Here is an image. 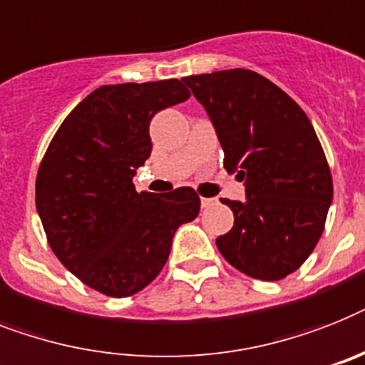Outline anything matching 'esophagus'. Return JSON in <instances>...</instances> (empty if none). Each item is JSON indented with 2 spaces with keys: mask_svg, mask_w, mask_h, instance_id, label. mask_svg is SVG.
I'll return each mask as SVG.
<instances>
[{
  "mask_svg": "<svg viewBox=\"0 0 365 365\" xmlns=\"http://www.w3.org/2000/svg\"><path fill=\"white\" fill-rule=\"evenodd\" d=\"M215 203L216 200H212V197H201V207H203V209H209V207H212Z\"/></svg>",
  "mask_w": 365,
  "mask_h": 365,
  "instance_id": "1",
  "label": "esophagus"
}]
</instances>
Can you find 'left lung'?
<instances>
[{"instance_id": "left-lung-1", "label": "left lung", "mask_w": 365, "mask_h": 365, "mask_svg": "<svg viewBox=\"0 0 365 365\" xmlns=\"http://www.w3.org/2000/svg\"><path fill=\"white\" fill-rule=\"evenodd\" d=\"M205 108L224 149V168L244 180L220 254L240 272L276 282L309 257L332 203V175L308 115L254 71L182 78Z\"/></svg>"}]
</instances>
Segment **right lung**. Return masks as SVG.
I'll return each instance as SVG.
<instances>
[{
	"label": "right lung",
	"mask_w": 365,
	"mask_h": 365,
	"mask_svg": "<svg viewBox=\"0 0 365 365\" xmlns=\"http://www.w3.org/2000/svg\"><path fill=\"white\" fill-rule=\"evenodd\" d=\"M190 96L180 80L102 86L59 126L38 168L35 203L53 254L108 297H130L160 274L180 224L200 215L192 188L138 194L150 119Z\"/></svg>",
	"instance_id": "right-lung-1"
}]
</instances>
